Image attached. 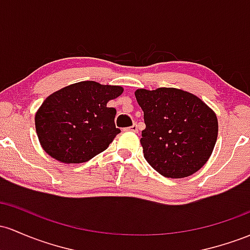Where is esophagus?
Listing matches in <instances>:
<instances>
[{
    "label": "esophagus",
    "mask_w": 250,
    "mask_h": 250,
    "mask_svg": "<svg viewBox=\"0 0 250 250\" xmlns=\"http://www.w3.org/2000/svg\"><path fill=\"white\" fill-rule=\"evenodd\" d=\"M125 130H127V131H134V133H138V125H133L129 128H125Z\"/></svg>",
    "instance_id": "34e87169"
}]
</instances>
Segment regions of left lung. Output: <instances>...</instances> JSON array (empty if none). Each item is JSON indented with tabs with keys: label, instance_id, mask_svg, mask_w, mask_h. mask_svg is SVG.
I'll return each mask as SVG.
<instances>
[{
	"label": "left lung",
	"instance_id": "left-lung-1",
	"mask_svg": "<svg viewBox=\"0 0 250 250\" xmlns=\"http://www.w3.org/2000/svg\"><path fill=\"white\" fill-rule=\"evenodd\" d=\"M135 97L146 125L140 142L147 163L164 177L177 179L201 169L217 140L218 121L212 109L175 87L138 89Z\"/></svg>",
	"mask_w": 250,
	"mask_h": 250
}]
</instances>
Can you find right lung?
I'll return each mask as SVG.
<instances>
[{
  "label": "right lung",
  "instance_id": "add662e5",
  "mask_svg": "<svg viewBox=\"0 0 250 250\" xmlns=\"http://www.w3.org/2000/svg\"><path fill=\"white\" fill-rule=\"evenodd\" d=\"M123 92L117 85L79 82L49 95L35 114L41 147L65 164L86 163L121 133L115 125L116 109L106 103Z\"/></svg>",
  "mask_w": 250,
  "mask_h": 250
}]
</instances>
